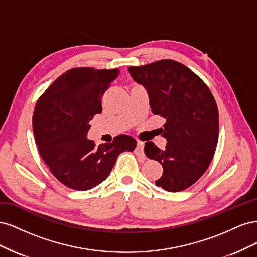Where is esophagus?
I'll return each instance as SVG.
<instances>
[{
    "label": "esophagus",
    "mask_w": 257,
    "mask_h": 257,
    "mask_svg": "<svg viewBox=\"0 0 257 257\" xmlns=\"http://www.w3.org/2000/svg\"><path fill=\"white\" fill-rule=\"evenodd\" d=\"M144 143L143 142H137V147H136V154L138 155H143L144 154Z\"/></svg>",
    "instance_id": "esophagus-1"
}]
</instances>
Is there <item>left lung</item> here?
<instances>
[{"instance_id": "1", "label": "left lung", "mask_w": 257, "mask_h": 257, "mask_svg": "<svg viewBox=\"0 0 257 257\" xmlns=\"http://www.w3.org/2000/svg\"><path fill=\"white\" fill-rule=\"evenodd\" d=\"M128 72L147 90L152 112L166 119L162 128L165 149L145 144L147 157L163 166L155 185L168 192L188 189L205 174L217 145L219 111L212 93L195 73L174 60L130 66Z\"/></svg>"}]
</instances>
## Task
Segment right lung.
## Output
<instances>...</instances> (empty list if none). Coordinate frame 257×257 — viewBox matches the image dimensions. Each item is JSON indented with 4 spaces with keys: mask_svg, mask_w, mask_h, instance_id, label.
<instances>
[{
    "mask_svg": "<svg viewBox=\"0 0 257 257\" xmlns=\"http://www.w3.org/2000/svg\"><path fill=\"white\" fill-rule=\"evenodd\" d=\"M120 71L76 67L54 80L37 100L33 132L38 151L52 175L69 189L88 191L110 174L121 152L136 141L118 135L95 146L87 138L93 116L102 112V96Z\"/></svg>",
    "mask_w": 257,
    "mask_h": 257,
    "instance_id": "add662e5",
    "label": "right lung"
}]
</instances>
